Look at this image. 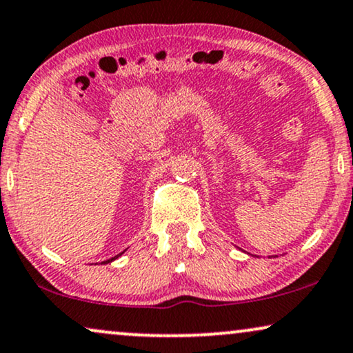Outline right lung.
<instances>
[{
  "label": "right lung",
  "instance_id": "add662e5",
  "mask_svg": "<svg viewBox=\"0 0 353 353\" xmlns=\"http://www.w3.org/2000/svg\"><path fill=\"white\" fill-rule=\"evenodd\" d=\"M122 253H124V252H122ZM122 253H119V255H116V256H112V258H110V260L103 261V265H106V263H111V261H114V260H116V258H119V256L122 255Z\"/></svg>",
  "mask_w": 353,
  "mask_h": 353
}]
</instances>
